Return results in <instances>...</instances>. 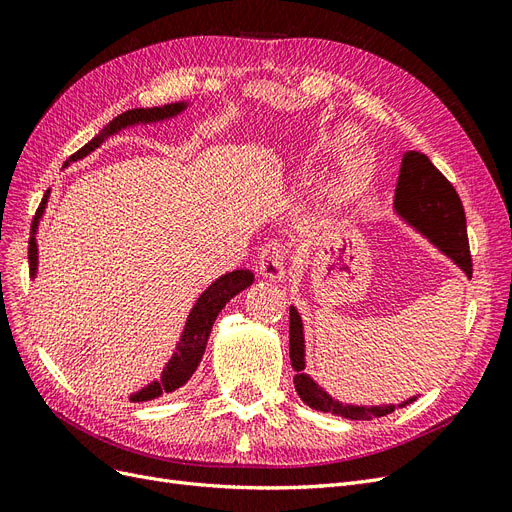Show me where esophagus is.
<instances>
[{
	"instance_id": "1",
	"label": "esophagus",
	"mask_w": 512,
	"mask_h": 512,
	"mask_svg": "<svg viewBox=\"0 0 512 512\" xmlns=\"http://www.w3.org/2000/svg\"><path fill=\"white\" fill-rule=\"evenodd\" d=\"M258 273L271 282L284 280V252L277 243H269L262 247L258 260Z\"/></svg>"
}]
</instances>
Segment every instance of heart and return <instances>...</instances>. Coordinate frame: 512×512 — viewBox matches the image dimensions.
Here are the masks:
<instances>
[{"label":"heart","instance_id":"obj_1","mask_svg":"<svg viewBox=\"0 0 512 512\" xmlns=\"http://www.w3.org/2000/svg\"><path fill=\"white\" fill-rule=\"evenodd\" d=\"M356 141V134L350 128H337L324 132L309 145L307 158L316 164H329L344 156V151ZM371 179V164L365 158H354L346 164L331 185V203L333 207H346L359 198Z\"/></svg>","mask_w":512,"mask_h":512}]
</instances>
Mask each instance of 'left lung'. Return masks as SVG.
I'll list each match as a JSON object with an SVG mask.
<instances>
[{"mask_svg": "<svg viewBox=\"0 0 512 512\" xmlns=\"http://www.w3.org/2000/svg\"><path fill=\"white\" fill-rule=\"evenodd\" d=\"M395 211L414 230L421 232L442 254L451 258L455 265L472 277V256L468 243L466 213L455 192L453 183L431 164L425 153L408 151L401 160L399 179L395 188ZM290 363L297 371L294 389L309 408L320 412H331L335 416L350 418V421H371V418L386 416L397 408H404L416 397H410L401 404L386 406H352L333 399L327 391L305 374V335L303 322L294 307H290Z\"/></svg>", "mask_w": 512, "mask_h": 512, "instance_id": "1", "label": "left lung"}]
</instances>
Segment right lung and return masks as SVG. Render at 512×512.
I'll return each instance as SVG.
<instances>
[{
    "label": "right lung",
    "instance_id": "obj_1",
    "mask_svg": "<svg viewBox=\"0 0 512 512\" xmlns=\"http://www.w3.org/2000/svg\"><path fill=\"white\" fill-rule=\"evenodd\" d=\"M185 108H188V102H175V104H164V106H153V108H132V111L121 113L111 123H108V126L98 136L91 138V141L85 147H81L79 151L74 153V156H70V162H76V160L89 156L91 151H96L104 143V138L117 134L123 128L138 126V123H156V121L173 119L179 113H183ZM49 192L51 190H46L42 203H40V207L34 215V222H32V237H29V250H27L29 273H32V277H36V273H38L36 235H38L40 218H42V213L46 209V200H49ZM252 282H254L252 271L237 269V271H230V273L222 275L220 280H215L203 294H200L198 301L192 307L190 316H188V322H185L179 344H177L173 356H170V361L166 363V367L162 371V378L153 380L151 384L145 386V389L130 395V401H151V399H156L164 393L177 391L179 386L188 382L196 371L200 359H203L205 348H207V339H209V333L213 329V322H215V318H218V314L222 312V307L232 297H237V294L250 286Z\"/></svg>",
    "mask_w": 512,
    "mask_h": 512
}]
</instances>
